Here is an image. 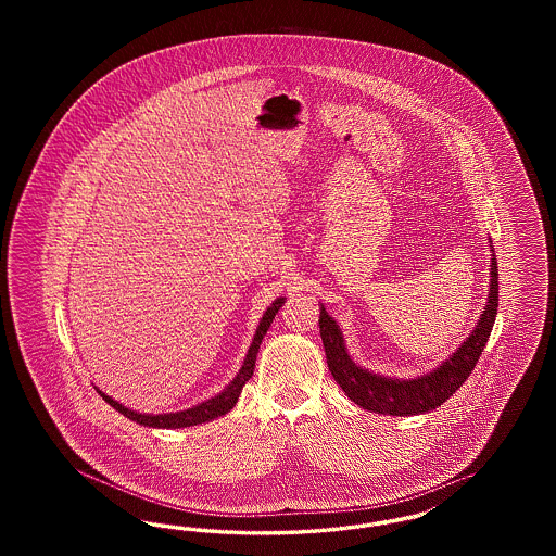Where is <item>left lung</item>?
Segmentation results:
<instances>
[{
	"instance_id": "left-lung-1",
	"label": "left lung",
	"mask_w": 556,
	"mask_h": 556,
	"mask_svg": "<svg viewBox=\"0 0 556 556\" xmlns=\"http://www.w3.org/2000/svg\"><path fill=\"white\" fill-rule=\"evenodd\" d=\"M490 290L473 331L446 361H442L435 369L425 370L424 375L417 377H388L363 369L358 363H354V358L348 354L342 327L320 304L318 327L327 367L342 392H345V396L365 410L394 417L425 415L444 404L471 375L498 315V265L494 256V245H490Z\"/></svg>"
}]
</instances>
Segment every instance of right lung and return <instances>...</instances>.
<instances>
[{"instance_id": "1", "label": "right lung", "mask_w": 556, "mask_h": 556, "mask_svg": "<svg viewBox=\"0 0 556 556\" xmlns=\"http://www.w3.org/2000/svg\"><path fill=\"white\" fill-rule=\"evenodd\" d=\"M286 304V295H279L277 300H273V304L265 311V315L261 318L258 327H256V333L252 338V344L248 348V354L239 367L238 375L233 377V381H229V386H225V390H220L218 394L204 400V402H198L195 406L191 408H184V410H177V413H139V410H132L129 406H125L123 402L114 400L112 396L104 394L100 388L98 394L106 400L108 404L112 408H116L121 415H125L127 419H131L135 424L143 425V427H156V429H184V427H193V425L208 424L214 421L223 415H227L236 402H238L239 394H241V388L245 386V381L252 377L254 367H256V354L261 350L263 344V338L273 323L275 315L279 313V308Z\"/></svg>"}]
</instances>
